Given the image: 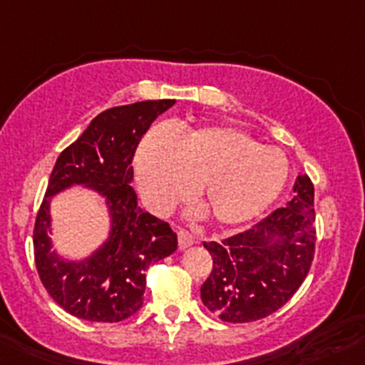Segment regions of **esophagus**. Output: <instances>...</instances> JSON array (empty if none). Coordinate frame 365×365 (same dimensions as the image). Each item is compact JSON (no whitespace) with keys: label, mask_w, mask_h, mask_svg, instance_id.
Wrapping results in <instances>:
<instances>
[{"label":"esophagus","mask_w":365,"mask_h":365,"mask_svg":"<svg viewBox=\"0 0 365 365\" xmlns=\"http://www.w3.org/2000/svg\"><path fill=\"white\" fill-rule=\"evenodd\" d=\"M196 243V240H194V236H190L189 232H185V230H180L178 232V247L180 250H185V248H189L190 245Z\"/></svg>","instance_id":"34e87169"}]
</instances>
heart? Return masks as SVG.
<instances>
[{"label": "heart", "instance_id": "b5f03b06", "mask_svg": "<svg viewBox=\"0 0 365 365\" xmlns=\"http://www.w3.org/2000/svg\"><path fill=\"white\" fill-rule=\"evenodd\" d=\"M136 185L145 205L163 214L200 198L217 225H241L268 209L290 176L288 156L230 125H205L180 136L149 133L136 151Z\"/></svg>", "mask_w": 365, "mask_h": 365}]
</instances>
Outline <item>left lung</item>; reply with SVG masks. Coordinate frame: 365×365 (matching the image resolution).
Segmentation results:
<instances>
[{
  "label": "left lung",
  "instance_id": "8db88e82",
  "mask_svg": "<svg viewBox=\"0 0 365 365\" xmlns=\"http://www.w3.org/2000/svg\"><path fill=\"white\" fill-rule=\"evenodd\" d=\"M313 183L297 176L294 198L250 230L203 247L212 272L202 301L225 322H252L277 312L308 275L315 252Z\"/></svg>",
  "mask_w": 365,
  "mask_h": 365
}]
</instances>
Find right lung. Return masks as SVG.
Returning <instances> with one entry per match:
<instances>
[{"instance_id":"1","label":"right lung","mask_w":365,"mask_h":365,"mask_svg":"<svg viewBox=\"0 0 365 365\" xmlns=\"http://www.w3.org/2000/svg\"><path fill=\"white\" fill-rule=\"evenodd\" d=\"M175 101H144L102 111L64 149L50 175L34 227V257L41 282L70 315L91 322L124 321L140 309L145 270L171 255L176 234L138 207L131 160L142 135ZM75 185L98 193L108 212V234L81 260L53 248L49 203Z\"/></svg>"}]
</instances>
